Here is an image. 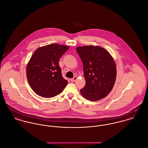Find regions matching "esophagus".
Masks as SVG:
<instances>
[{
	"label": "esophagus",
	"instance_id": "obj_1",
	"mask_svg": "<svg viewBox=\"0 0 148 148\" xmlns=\"http://www.w3.org/2000/svg\"><path fill=\"white\" fill-rule=\"evenodd\" d=\"M77 76H75L73 79H71V81L72 82H74V81H75L77 80Z\"/></svg>",
	"mask_w": 148,
	"mask_h": 148
}]
</instances>
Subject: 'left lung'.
Instances as JSON below:
<instances>
[{
  "label": "left lung",
  "instance_id": "8db88e82",
  "mask_svg": "<svg viewBox=\"0 0 148 148\" xmlns=\"http://www.w3.org/2000/svg\"><path fill=\"white\" fill-rule=\"evenodd\" d=\"M76 51L82 62L86 81L81 94L92 101L105 98L113 88L116 77V67L112 56L99 46H79Z\"/></svg>",
  "mask_w": 148,
  "mask_h": 148
}]
</instances>
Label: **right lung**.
<instances>
[{
  "instance_id": "1",
  "label": "right lung",
  "mask_w": 148,
  "mask_h": 148,
  "mask_svg": "<svg viewBox=\"0 0 148 148\" xmlns=\"http://www.w3.org/2000/svg\"><path fill=\"white\" fill-rule=\"evenodd\" d=\"M67 45L50 44L38 48L31 56L26 69L27 80L33 90L44 98H51L63 92L67 85L59 66Z\"/></svg>"
}]
</instances>
